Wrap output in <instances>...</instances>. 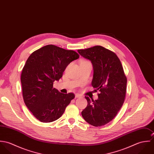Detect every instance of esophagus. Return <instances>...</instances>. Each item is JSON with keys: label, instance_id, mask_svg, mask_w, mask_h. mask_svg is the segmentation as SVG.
I'll return each mask as SVG.
<instances>
[{"label": "esophagus", "instance_id": "34e87169", "mask_svg": "<svg viewBox=\"0 0 154 154\" xmlns=\"http://www.w3.org/2000/svg\"><path fill=\"white\" fill-rule=\"evenodd\" d=\"M81 97V95L79 94H75V98H79Z\"/></svg>", "mask_w": 154, "mask_h": 154}]
</instances>
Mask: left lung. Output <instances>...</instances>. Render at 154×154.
Instances as JSON below:
<instances>
[{"instance_id":"8db88e82","label":"left lung","mask_w":154,"mask_h":154,"mask_svg":"<svg viewBox=\"0 0 154 154\" xmlns=\"http://www.w3.org/2000/svg\"><path fill=\"white\" fill-rule=\"evenodd\" d=\"M84 58L89 60L94 69L92 86L100 91L97 100H87V107L82 116L89 124L98 127L111 121L125 101L127 78L117 56L101 45L78 50Z\"/></svg>"}]
</instances>
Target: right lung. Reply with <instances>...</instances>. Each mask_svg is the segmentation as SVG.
Instances as JSON below:
<instances>
[{
	"instance_id": "1",
	"label": "right lung",
	"mask_w": 154,
	"mask_h": 154,
	"mask_svg": "<svg viewBox=\"0 0 154 154\" xmlns=\"http://www.w3.org/2000/svg\"><path fill=\"white\" fill-rule=\"evenodd\" d=\"M79 55L49 44L34 51L22 69L21 81L24 103L41 122L59 119L75 98L73 93L63 94L53 88V82L63 76L67 66Z\"/></svg>"
}]
</instances>
